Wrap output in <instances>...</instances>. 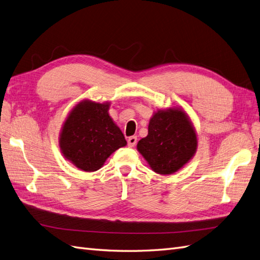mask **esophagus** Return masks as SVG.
Listing matches in <instances>:
<instances>
[{
	"mask_svg": "<svg viewBox=\"0 0 260 260\" xmlns=\"http://www.w3.org/2000/svg\"><path fill=\"white\" fill-rule=\"evenodd\" d=\"M136 144H137V137H135V136L129 137L128 138V145L130 147H132V146H135Z\"/></svg>",
	"mask_w": 260,
	"mask_h": 260,
	"instance_id": "esophagus-1",
	"label": "esophagus"
}]
</instances>
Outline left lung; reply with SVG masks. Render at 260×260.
<instances>
[{
	"label": "left lung",
	"mask_w": 260,
	"mask_h": 260,
	"mask_svg": "<svg viewBox=\"0 0 260 260\" xmlns=\"http://www.w3.org/2000/svg\"><path fill=\"white\" fill-rule=\"evenodd\" d=\"M197 143L196 131L185 111L173 108L153 115L149 133L137 147L154 172L170 175L188 163Z\"/></svg>",
	"instance_id": "left-lung-1"
}]
</instances>
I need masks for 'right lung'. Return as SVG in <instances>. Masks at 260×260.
I'll return each mask as SVG.
<instances>
[{
	"mask_svg": "<svg viewBox=\"0 0 260 260\" xmlns=\"http://www.w3.org/2000/svg\"><path fill=\"white\" fill-rule=\"evenodd\" d=\"M108 109L109 103L84 101L73 108L62 127L61 152L84 172L100 170L111 154L127 144Z\"/></svg>",
	"mask_w": 260,
	"mask_h": 260,
	"instance_id": "right-lung-1",
	"label": "right lung"
}]
</instances>
